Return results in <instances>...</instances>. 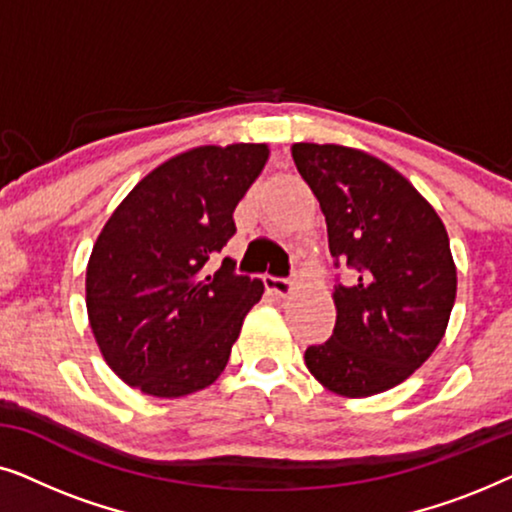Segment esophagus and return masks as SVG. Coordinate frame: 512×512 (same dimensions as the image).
Masks as SVG:
<instances>
[{"label": "esophagus", "mask_w": 512, "mask_h": 512, "mask_svg": "<svg viewBox=\"0 0 512 512\" xmlns=\"http://www.w3.org/2000/svg\"><path fill=\"white\" fill-rule=\"evenodd\" d=\"M298 286V277L293 275L291 279H279V277H265V289L275 293L279 298H289L293 289Z\"/></svg>", "instance_id": "1"}]
</instances>
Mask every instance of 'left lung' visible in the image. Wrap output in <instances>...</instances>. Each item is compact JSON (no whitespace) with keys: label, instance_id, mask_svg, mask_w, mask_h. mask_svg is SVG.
Masks as SVG:
<instances>
[{"label":"left lung","instance_id":"1","mask_svg":"<svg viewBox=\"0 0 512 512\" xmlns=\"http://www.w3.org/2000/svg\"><path fill=\"white\" fill-rule=\"evenodd\" d=\"M326 216L328 249L359 270L335 286V328L307 347L305 366L345 398L382 394L415 373L443 340L457 298L450 237L401 172L342 144L291 146Z\"/></svg>","mask_w":512,"mask_h":512}]
</instances>
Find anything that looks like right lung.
Segmentation results:
<instances>
[{"label": "right lung", "mask_w": 512, "mask_h": 512, "mask_svg": "<svg viewBox=\"0 0 512 512\" xmlns=\"http://www.w3.org/2000/svg\"><path fill=\"white\" fill-rule=\"evenodd\" d=\"M270 158L268 144L195 146L151 170L97 235L86 307L107 366L132 389L179 398L226 368L261 279L207 261L235 235L233 212Z\"/></svg>", "instance_id": "add662e5"}]
</instances>
